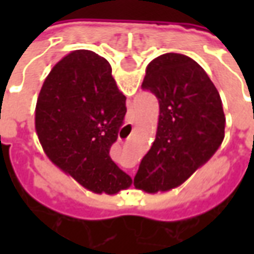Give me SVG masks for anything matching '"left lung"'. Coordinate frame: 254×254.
Returning a JSON list of instances; mask_svg holds the SVG:
<instances>
[{
	"label": "left lung",
	"mask_w": 254,
	"mask_h": 254,
	"mask_svg": "<svg viewBox=\"0 0 254 254\" xmlns=\"http://www.w3.org/2000/svg\"><path fill=\"white\" fill-rule=\"evenodd\" d=\"M141 87L159 100V118L155 141L134 177V188L147 193L170 190L182 185L220 147L226 127L222 99L205 70L180 53L152 60Z\"/></svg>",
	"instance_id": "8db88e82"
}]
</instances>
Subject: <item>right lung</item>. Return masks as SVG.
I'll return each mask as SVG.
<instances>
[{
  "label": "right lung",
  "mask_w": 254,
  "mask_h": 254,
  "mask_svg": "<svg viewBox=\"0 0 254 254\" xmlns=\"http://www.w3.org/2000/svg\"><path fill=\"white\" fill-rule=\"evenodd\" d=\"M125 100L110 64L91 50L61 58L36 100L35 130L47 158L98 194L113 196L132 185L109 155L127 114Z\"/></svg>",
  "instance_id": "right-lung-1"
}]
</instances>
